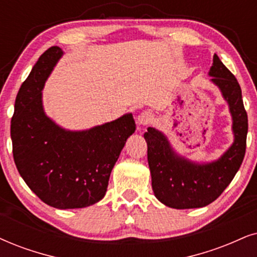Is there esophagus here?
I'll use <instances>...</instances> for the list:
<instances>
[{
	"mask_svg": "<svg viewBox=\"0 0 257 257\" xmlns=\"http://www.w3.org/2000/svg\"><path fill=\"white\" fill-rule=\"evenodd\" d=\"M153 119V115H152V112H149V111H142L141 113H140V115L138 116V119H136V121H138V124L139 125H147L149 122H151Z\"/></svg>",
	"mask_w": 257,
	"mask_h": 257,
	"instance_id": "obj_1",
	"label": "esophagus"
}]
</instances>
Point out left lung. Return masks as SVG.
<instances>
[{
  "label": "left lung",
  "instance_id": "8db88e82",
  "mask_svg": "<svg viewBox=\"0 0 257 257\" xmlns=\"http://www.w3.org/2000/svg\"><path fill=\"white\" fill-rule=\"evenodd\" d=\"M210 82L218 87L231 115L233 141L218 159L194 161L175 151L166 134L148 126V165L154 196L172 209H197L215 201L241 167L245 154L248 116L235 76L213 54Z\"/></svg>",
  "mask_w": 257,
  "mask_h": 257
}]
</instances>
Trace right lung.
Masks as SVG:
<instances>
[{"instance_id": "right-lung-1", "label": "right lung", "mask_w": 257, "mask_h": 257, "mask_svg": "<svg viewBox=\"0 0 257 257\" xmlns=\"http://www.w3.org/2000/svg\"><path fill=\"white\" fill-rule=\"evenodd\" d=\"M63 56L60 47L48 48L22 83L11 123L13 155L22 179L44 203L82 209L105 196L110 173L136 124L132 112L83 131L65 129L48 117L42 90Z\"/></svg>"}]
</instances>
